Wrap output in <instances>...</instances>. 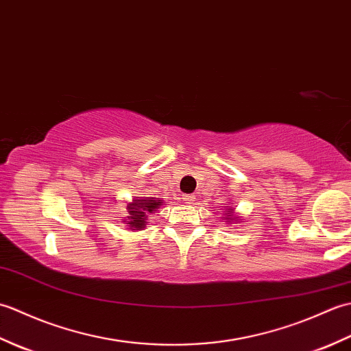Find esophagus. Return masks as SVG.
<instances>
[{"instance_id":"obj_1","label":"esophagus","mask_w":351,"mask_h":351,"mask_svg":"<svg viewBox=\"0 0 351 351\" xmlns=\"http://www.w3.org/2000/svg\"><path fill=\"white\" fill-rule=\"evenodd\" d=\"M182 199L185 200V204H193V202H195L196 196H195V195H184Z\"/></svg>"}]
</instances>
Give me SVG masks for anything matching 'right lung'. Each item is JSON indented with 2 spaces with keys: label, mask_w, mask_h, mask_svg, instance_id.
Returning a JSON list of instances; mask_svg holds the SVG:
<instances>
[{
  "label": "right lung",
  "mask_w": 351,
  "mask_h": 351,
  "mask_svg": "<svg viewBox=\"0 0 351 351\" xmlns=\"http://www.w3.org/2000/svg\"><path fill=\"white\" fill-rule=\"evenodd\" d=\"M162 202L156 200L154 197H145V199H136L132 200V204L128 205V223L126 225L130 226L132 230H141L146 228V215L147 213H152L158 210Z\"/></svg>",
  "instance_id": "1"
}]
</instances>
